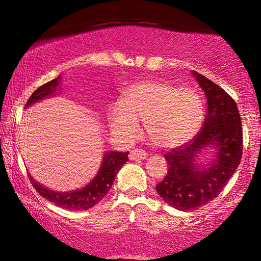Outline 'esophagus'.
Segmentation results:
<instances>
[{
    "mask_svg": "<svg viewBox=\"0 0 261 261\" xmlns=\"http://www.w3.org/2000/svg\"><path fill=\"white\" fill-rule=\"evenodd\" d=\"M146 156H147V153H146L144 149H141V148H134V149H132L129 153L130 160H144Z\"/></svg>",
    "mask_w": 261,
    "mask_h": 261,
    "instance_id": "1",
    "label": "esophagus"
}]
</instances>
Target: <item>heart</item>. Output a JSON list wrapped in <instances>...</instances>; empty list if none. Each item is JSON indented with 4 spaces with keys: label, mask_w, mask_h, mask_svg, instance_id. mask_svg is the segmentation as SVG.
<instances>
[{
    "label": "heart",
    "mask_w": 261,
    "mask_h": 261,
    "mask_svg": "<svg viewBox=\"0 0 261 261\" xmlns=\"http://www.w3.org/2000/svg\"><path fill=\"white\" fill-rule=\"evenodd\" d=\"M204 105L191 87H176L163 81H142L123 91L121 101L109 107L112 132L130 140L140 133L139 121L154 144L176 147L185 144L201 127Z\"/></svg>",
    "instance_id": "1"
}]
</instances>
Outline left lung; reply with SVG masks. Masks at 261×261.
Instances as JSON below:
<instances>
[{
  "label": "left lung",
  "instance_id": "1",
  "mask_svg": "<svg viewBox=\"0 0 261 261\" xmlns=\"http://www.w3.org/2000/svg\"><path fill=\"white\" fill-rule=\"evenodd\" d=\"M208 102L202 130L194 140L166 153L169 171L156 191L164 201L181 212H190L216 198L230 179L242 156L241 117L237 103L222 88L194 71ZM217 146V158L198 169L197 154L206 145Z\"/></svg>",
  "mask_w": 261,
  "mask_h": 261
}]
</instances>
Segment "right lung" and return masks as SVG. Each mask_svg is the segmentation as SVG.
<instances>
[{"mask_svg":"<svg viewBox=\"0 0 261 261\" xmlns=\"http://www.w3.org/2000/svg\"><path fill=\"white\" fill-rule=\"evenodd\" d=\"M59 78L52 80L47 83L41 85L35 90L24 106V108L30 107L33 103L40 101V99L53 95L57 87L59 85ZM128 152H107L103 158V163L101 169L96 177L89 183L87 187L80 190L71 192H56L49 190V189L42 187L41 184L37 183L34 178L28 174V178L32 181V185L35 188L39 194L47 201L55 203L56 205L67 210H87L90 209L95 204L101 201L110 190L114 183L117 172L121 167L127 163Z\"/></svg>","mask_w":261,"mask_h":261,"instance_id":"obj_1","label":"right lung"}]
</instances>
